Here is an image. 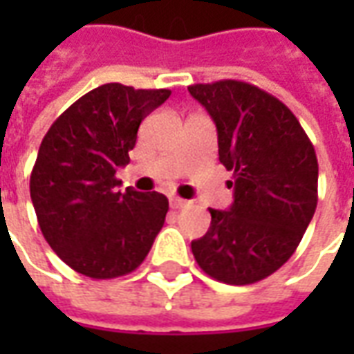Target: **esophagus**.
<instances>
[{"label":"esophagus","instance_id":"obj_1","mask_svg":"<svg viewBox=\"0 0 354 354\" xmlns=\"http://www.w3.org/2000/svg\"><path fill=\"white\" fill-rule=\"evenodd\" d=\"M189 203L185 199H180V197H170V207L174 208V210H180V208L187 207Z\"/></svg>","mask_w":354,"mask_h":354}]
</instances>
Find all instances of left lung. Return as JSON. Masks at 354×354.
Instances as JSON below:
<instances>
[{
    "mask_svg": "<svg viewBox=\"0 0 354 354\" xmlns=\"http://www.w3.org/2000/svg\"><path fill=\"white\" fill-rule=\"evenodd\" d=\"M187 91L214 119L235 197L230 210L208 208L212 222L192 252L216 281L254 284L290 260L315 214V147L296 115L256 85L222 80Z\"/></svg>",
    "mask_w": 354,
    "mask_h": 354,
    "instance_id": "8db88e82",
    "label": "left lung"
}]
</instances>
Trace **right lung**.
Listing matches in <instances>:
<instances>
[{"label":"right lung","instance_id":"right-lung-1","mask_svg":"<svg viewBox=\"0 0 354 354\" xmlns=\"http://www.w3.org/2000/svg\"><path fill=\"white\" fill-rule=\"evenodd\" d=\"M169 88L106 83L83 94L45 134L30 176L43 237L66 266L91 279L132 273L146 260L169 212L162 193L121 184L140 123Z\"/></svg>","mask_w":354,"mask_h":354}]
</instances>
